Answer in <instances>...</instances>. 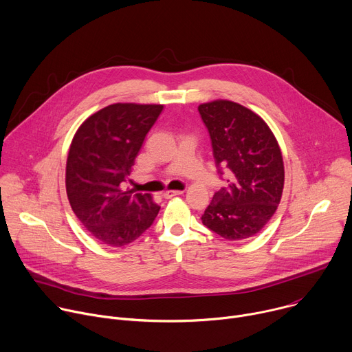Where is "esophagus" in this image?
Here are the masks:
<instances>
[{
  "instance_id": "1",
  "label": "esophagus",
  "mask_w": 352,
  "mask_h": 352,
  "mask_svg": "<svg viewBox=\"0 0 352 352\" xmlns=\"http://www.w3.org/2000/svg\"><path fill=\"white\" fill-rule=\"evenodd\" d=\"M181 193H184V190H166V192L163 193V196H164L166 199H171V197H174V196H177V195H181Z\"/></svg>"
}]
</instances>
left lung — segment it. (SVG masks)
I'll return each mask as SVG.
<instances>
[{
	"label": "left lung",
	"instance_id": "8db88e82",
	"mask_svg": "<svg viewBox=\"0 0 352 352\" xmlns=\"http://www.w3.org/2000/svg\"><path fill=\"white\" fill-rule=\"evenodd\" d=\"M227 186L217 190L202 223L228 241L256 235L273 217L284 188L281 150L269 125L252 110L230 100L197 107Z\"/></svg>",
	"mask_w": 352,
	"mask_h": 352
}]
</instances>
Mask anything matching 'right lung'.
<instances>
[{"instance_id":"add662e5","label":"right lung","mask_w":352,"mask_h":352,"mask_svg":"<svg viewBox=\"0 0 352 352\" xmlns=\"http://www.w3.org/2000/svg\"><path fill=\"white\" fill-rule=\"evenodd\" d=\"M163 104L116 103L78 128L67 159L69 205L93 238L107 246L138 239L159 214L150 193L125 188L143 140Z\"/></svg>"}]
</instances>
